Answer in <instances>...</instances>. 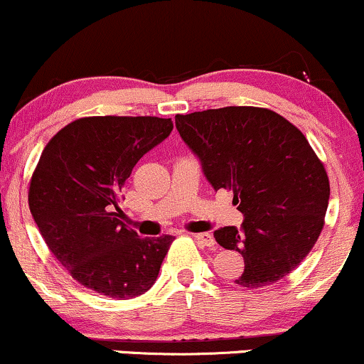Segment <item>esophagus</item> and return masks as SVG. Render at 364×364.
I'll return each instance as SVG.
<instances>
[{
  "mask_svg": "<svg viewBox=\"0 0 364 364\" xmlns=\"http://www.w3.org/2000/svg\"><path fill=\"white\" fill-rule=\"evenodd\" d=\"M195 237L198 243H202L203 246H214L215 245V240L214 236L210 235V232H195V235H191Z\"/></svg>",
  "mask_w": 364,
  "mask_h": 364,
  "instance_id": "1",
  "label": "esophagus"
}]
</instances>
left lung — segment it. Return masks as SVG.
I'll list each match as a JSON object with an SVG mask.
<instances>
[{
  "instance_id": "obj_1",
  "label": "left lung",
  "mask_w": 364,
  "mask_h": 364,
  "mask_svg": "<svg viewBox=\"0 0 364 364\" xmlns=\"http://www.w3.org/2000/svg\"><path fill=\"white\" fill-rule=\"evenodd\" d=\"M176 128L214 190H231L245 215L240 229L214 232L243 255L237 286L258 289L291 274L318 240L330 196L323 162L301 129L253 106L176 114Z\"/></svg>"
}]
</instances>
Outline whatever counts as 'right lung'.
<instances>
[{"label": "right lung", "mask_w": 364, "mask_h": 364, "mask_svg": "<svg viewBox=\"0 0 364 364\" xmlns=\"http://www.w3.org/2000/svg\"><path fill=\"white\" fill-rule=\"evenodd\" d=\"M171 129V118L89 116L61 128L41 154L28 207L49 252L87 289L128 299L156 282L174 237H140L118 203L136 162Z\"/></svg>", "instance_id": "1"}]
</instances>
